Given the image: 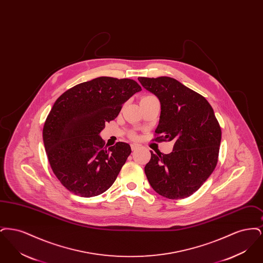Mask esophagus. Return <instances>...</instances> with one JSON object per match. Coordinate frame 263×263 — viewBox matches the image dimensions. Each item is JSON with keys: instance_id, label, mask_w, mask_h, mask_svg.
<instances>
[{"instance_id": "obj_1", "label": "esophagus", "mask_w": 263, "mask_h": 263, "mask_svg": "<svg viewBox=\"0 0 263 263\" xmlns=\"http://www.w3.org/2000/svg\"><path fill=\"white\" fill-rule=\"evenodd\" d=\"M131 148H132V150L133 151L137 150L138 148H139V145H138V144H132V145H131Z\"/></svg>"}]
</instances>
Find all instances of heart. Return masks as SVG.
Wrapping results in <instances>:
<instances>
[{"instance_id":"obj_1","label":"heart","mask_w":263,"mask_h":263,"mask_svg":"<svg viewBox=\"0 0 263 263\" xmlns=\"http://www.w3.org/2000/svg\"><path fill=\"white\" fill-rule=\"evenodd\" d=\"M152 99H157V98L154 97V96H145V97L142 99V100H152Z\"/></svg>"}]
</instances>
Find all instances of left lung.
<instances>
[{"label": "left lung", "mask_w": 263, "mask_h": 263, "mask_svg": "<svg viewBox=\"0 0 263 263\" xmlns=\"http://www.w3.org/2000/svg\"><path fill=\"white\" fill-rule=\"evenodd\" d=\"M138 80L161 101L154 141L175 142L170 154L151 151L145 174L151 186L163 197H189L203 185L218 163L222 131L212 106L203 96L173 78Z\"/></svg>", "instance_id": "1"}]
</instances>
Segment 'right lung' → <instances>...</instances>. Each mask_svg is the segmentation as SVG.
I'll list each match as a JSON object with an SVG mask.
<instances>
[{
  "label": "right lung",
  "mask_w": 263,
  "mask_h": 263,
  "mask_svg": "<svg viewBox=\"0 0 263 263\" xmlns=\"http://www.w3.org/2000/svg\"><path fill=\"white\" fill-rule=\"evenodd\" d=\"M141 89L131 79L100 77L69 88L55 101L43 142L54 175L69 191L92 197L112 185L131 147L117 142L107 148L100 131Z\"/></svg>",
  "instance_id": "obj_1"
}]
</instances>
